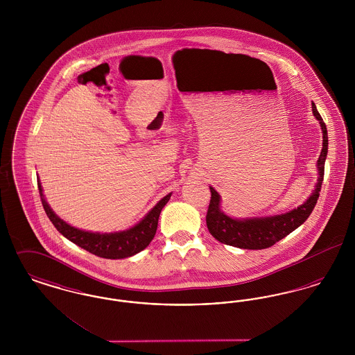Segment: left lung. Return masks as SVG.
Returning a JSON list of instances; mask_svg holds the SVG:
<instances>
[{"instance_id": "left-lung-1", "label": "left lung", "mask_w": 355, "mask_h": 355, "mask_svg": "<svg viewBox=\"0 0 355 355\" xmlns=\"http://www.w3.org/2000/svg\"><path fill=\"white\" fill-rule=\"evenodd\" d=\"M311 107H313V114L320 121L322 137H323L321 154L317 161L318 181L311 196L301 206H298L297 209H293L291 211L285 214L261 217V218L236 220L226 216L220 210V194L214 190V187L210 186L211 198H210L207 214H206V225L210 234L217 241H220L225 245L236 246L239 249L261 250V249L270 248L282 238L288 236L291 232L300 227L304 220L309 218L320 197L323 174H324V161H326L327 146H329L326 125L322 119L321 114L318 113L314 102L311 103Z\"/></svg>"}]
</instances>
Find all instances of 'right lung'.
<instances>
[{"label":"right lung","instance_id":"1","mask_svg":"<svg viewBox=\"0 0 355 355\" xmlns=\"http://www.w3.org/2000/svg\"><path fill=\"white\" fill-rule=\"evenodd\" d=\"M37 185L40 190L41 202L45 209L46 216L49 217L54 227L77 246L83 248L86 252L94 254L101 258L107 259H121L128 258L135 254L139 253L145 248L149 246L153 238L157 232L158 218L161 214L162 207L168 203L171 193L165 196L159 202L157 203L152 210L144 217V220H139L135 226L116 233H92L80 230L77 227L70 226L65 220H61L46 202L45 196L42 193V186L40 180L37 178Z\"/></svg>","mask_w":355,"mask_h":355}]
</instances>
